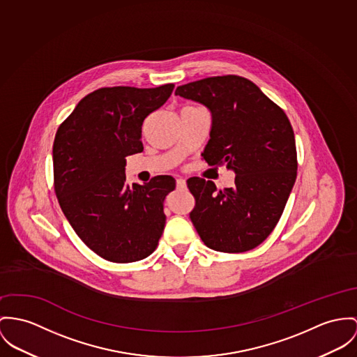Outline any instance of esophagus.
Wrapping results in <instances>:
<instances>
[{
    "label": "esophagus",
    "instance_id": "1",
    "mask_svg": "<svg viewBox=\"0 0 357 357\" xmlns=\"http://www.w3.org/2000/svg\"><path fill=\"white\" fill-rule=\"evenodd\" d=\"M176 188H178L179 190H183V189H186V181H185L183 178H179V179H176Z\"/></svg>",
    "mask_w": 357,
    "mask_h": 357
}]
</instances>
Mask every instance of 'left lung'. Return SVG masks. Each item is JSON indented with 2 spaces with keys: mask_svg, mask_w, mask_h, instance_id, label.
<instances>
[{
  "mask_svg": "<svg viewBox=\"0 0 357 357\" xmlns=\"http://www.w3.org/2000/svg\"><path fill=\"white\" fill-rule=\"evenodd\" d=\"M175 95L206 107L212 125L201 156L234 171L235 185L188 179L195 198L190 213L202 242L221 252L261 245L282 215L296 179L295 136L285 112L254 82L216 76L181 85Z\"/></svg>",
  "mask_w": 357,
  "mask_h": 357,
  "instance_id": "obj_1",
  "label": "left lung"
}]
</instances>
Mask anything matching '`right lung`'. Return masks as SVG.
<instances>
[{"mask_svg":"<svg viewBox=\"0 0 357 357\" xmlns=\"http://www.w3.org/2000/svg\"><path fill=\"white\" fill-rule=\"evenodd\" d=\"M156 88L111 86L86 95L58 128L53 145L54 189L65 218L99 257L136 262L151 255L165 225L171 175L126 183V158L144 151V119L171 96Z\"/></svg>","mask_w":357,"mask_h":357,"instance_id":"add662e5","label":"right lung"}]
</instances>
